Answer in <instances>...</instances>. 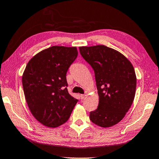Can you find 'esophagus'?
Returning a JSON list of instances; mask_svg holds the SVG:
<instances>
[{
  "mask_svg": "<svg viewBox=\"0 0 159 159\" xmlns=\"http://www.w3.org/2000/svg\"><path fill=\"white\" fill-rule=\"evenodd\" d=\"M86 96H87L86 95H80V98H81L82 100H83V99H84L85 97H86Z\"/></svg>",
  "mask_w": 159,
  "mask_h": 159,
  "instance_id": "obj_1",
  "label": "esophagus"
}]
</instances>
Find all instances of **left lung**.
I'll list each match as a JSON object with an SVG mask.
<instances>
[{
	"instance_id": "1",
	"label": "left lung",
	"mask_w": 159,
	"mask_h": 159,
	"mask_svg": "<svg viewBox=\"0 0 159 159\" xmlns=\"http://www.w3.org/2000/svg\"><path fill=\"white\" fill-rule=\"evenodd\" d=\"M80 52L95 72L98 107L90 112L95 125L109 128L118 123L132 105L136 75L130 61L120 52L105 45L80 47Z\"/></svg>"
}]
</instances>
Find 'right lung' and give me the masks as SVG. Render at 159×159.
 <instances>
[{
    "label": "right lung",
    "instance_id": "add662e5",
    "mask_svg": "<svg viewBox=\"0 0 159 159\" xmlns=\"http://www.w3.org/2000/svg\"><path fill=\"white\" fill-rule=\"evenodd\" d=\"M77 54L76 47L53 46L26 64L22 76L25 99L33 116L46 127L66 123L77 104L68 93L66 75Z\"/></svg>",
    "mask_w": 159,
    "mask_h": 159
}]
</instances>
